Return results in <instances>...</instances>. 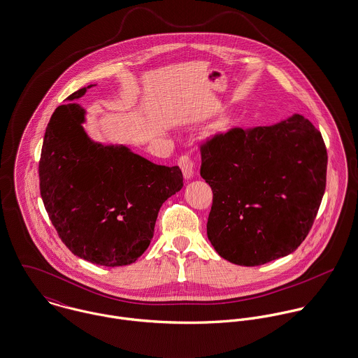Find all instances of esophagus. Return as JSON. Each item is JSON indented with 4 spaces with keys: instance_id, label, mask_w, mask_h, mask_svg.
<instances>
[{
    "instance_id": "34e87169",
    "label": "esophagus",
    "mask_w": 358,
    "mask_h": 358,
    "mask_svg": "<svg viewBox=\"0 0 358 358\" xmlns=\"http://www.w3.org/2000/svg\"><path fill=\"white\" fill-rule=\"evenodd\" d=\"M178 166L181 167L185 180H191L192 176H194V162H192V159L188 155H182L178 159Z\"/></svg>"
}]
</instances>
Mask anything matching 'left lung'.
<instances>
[{"label":"left lung","instance_id":"left-lung-1","mask_svg":"<svg viewBox=\"0 0 358 358\" xmlns=\"http://www.w3.org/2000/svg\"><path fill=\"white\" fill-rule=\"evenodd\" d=\"M200 154L213 191L207 236L222 258L258 266L301 245L327 182V148L310 120L232 127L201 143Z\"/></svg>","mask_w":358,"mask_h":358}]
</instances>
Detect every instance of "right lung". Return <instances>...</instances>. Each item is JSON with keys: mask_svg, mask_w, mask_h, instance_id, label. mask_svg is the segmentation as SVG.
<instances>
[{"mask_svg": "<svg viewBox=\"0 0 358 358\" xmlns=\"http://www.w3.org/2000/svg\"><path fill=\"white\" fill-rule=\"evenodd\" d=\"M83 120V108L73 101L50 117L38 166L41 198L74 255L101 266L130 265L148 248L160 206L182 188V173L126 147L93 143Z\"/></svg>", "mask_w": 358, "mask_h": 358, "instance_id": "add662e5", "label": "right lung"}]
</instances>
